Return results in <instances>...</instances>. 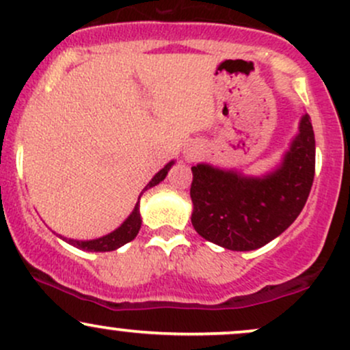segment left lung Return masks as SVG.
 I'll return each mask as SVG.
<instances>
[{"label":"left lung","instance_id":"left-lung-1","mask_svg":"<svg viewBox=\"0 0 350 350\" xmlns=\"http://www.w3.org/2000/svg\"><path fill=\"white\" fill-rule=\"evenodd\" d=\"M314 166V131L304 113L281 163L267 174L247 176L204 163L192 166V226L202 239L227 250H256L283 234L303 211Z\"/></svg>","mask_w":350,"mask_h":350}]
</instances>
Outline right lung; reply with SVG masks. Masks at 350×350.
<instances>
[{"instance_id": "add662e5", "label": "right lung", "mask_w": 350, "mask_h": 350, "mask_svg": "<svg viewBox=\"0 0 350 350\" xmlns=\"http://www.w3.org/2000/svg\"><path fill=\"white\" fill-rule=\"evenodd\" d=\"M172 164H174V159L167 163L161 171L156 172L154 178H152L150 183L146 184V187H144L142 191V194L144 191L154 187L156 184H159L161 180H164V178L167 176V171H170L172 167ZM142 194H139V198H142ZM139 198H138V202H136V206L133 208V212L128 215V219L124 220V222L118 228H116V230L110 232L108 235H103V237H100V239H95V240H72V239H66V237H62V235H59V237L62 240H66V242H69L70 245H74V247L80 248V250H87V252H111V250H116V248L123 247L124 243L131 242V240H133L135 237L138 235L139 228H142Z\"/></svg>"}]
</instances>
